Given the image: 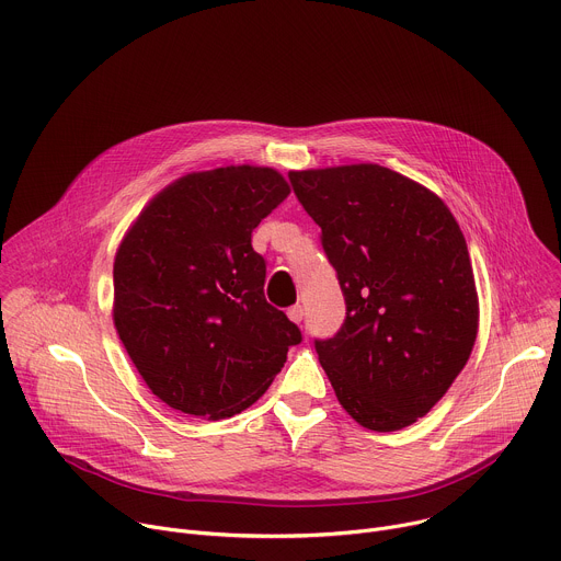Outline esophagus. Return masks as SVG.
I'll use <instances>...</instances> for the list:
<instances>
[{"mask_svg":"<svg viewBox=\"0 0 561 561\" xmlns=\"http://www.w3.org/2000/svg\"><path fill=\"white\" fill-rule=\"evenodd\" d=\"M288 319H290V322H295V324H301V319H304V306H299V304L290 306V308H288Z\"/></svg>","mask_w":561,"mask_h":561,"instance_id":"esophagus-1","label":"esophagus"}]
</instances>
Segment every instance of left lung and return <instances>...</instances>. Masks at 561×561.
Masks as SVG:
<instances>
[{"label":"left lung","mask_w":561,"mask_h":561,"mask_svg":"<svg viewBox=\"0 0 561 561\" xmlns=\"http://www.w3.org/2000/svg\"><path fill=\"white\" fill-rule=\"evenodd\" d=\"M322 228L346 319L314 340L344 411L390 433L424 417L466 366L479 301L466 239L448 206L379 164L290 171Z\"/></svg>","instance_id":"left-lung-1"}]
</instances>
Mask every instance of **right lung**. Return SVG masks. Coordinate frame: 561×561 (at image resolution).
<instances>
[{
	"label": "right lung",
	"mask_w": 561,
	"mask_h": 561,
	"mask_svg": "<svg viewBox=\"0 0 561 561\" xmlns=\"http://www.w3.org/2000/svg\"><path fill=\"white\" fill-rule=\"evenodd\" d=\"M290 188L266 167L191 173L154 195L115 255L113 322L171 409L224 420L266 392L299 329L264 297L251 234Z\"/></svg>",
	"instance_id": "obj_1"
}]
</instances>
